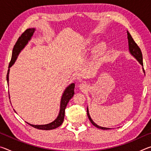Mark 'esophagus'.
<instances>
[{
	"mask_svg": "<svg viewBox=\"0 0 151 151\" xmlns=\"http://www.w3.org/2000/svg\"><path fill=\"white\" fill-rule=\"evenodd\" d=\"M79 88H80V89H81L82 91H85L86 88V85L85 83H82L80 84V85H79Z\"/></svg>",
	"mask_w": 151,
	"mask_h": 151,
	"instance_id": "esophagus-1",
	"label": "esophagus"
}]
</instances>
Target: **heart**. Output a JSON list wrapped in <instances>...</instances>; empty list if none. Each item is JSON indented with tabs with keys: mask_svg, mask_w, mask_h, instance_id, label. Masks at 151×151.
I'll return each instance as SVG.
<instances>
[{
	"mask_svg": "<svg viewBox=\"0 0 151 151\" xmlns=\"http://www.w3.org/2000/svg\"><path fill=\"white\" fill-rule=\"evenodd\" d=\"M105 45L104 44V43H101V44H99L98 46H97L96 47V50L98 52H103V51L105 50Z\"/></svg>",
	"mask_w": 151,
	"mask_h": 151,
	"instance_id": "heart-1",
	"label": "heart"
}]
</instances>
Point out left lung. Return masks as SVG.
<instances>
[{
    "label": "left lung",
    "instance_id": "1",
    "mask_svg": "<svg viewBox=\"0 0 151 151\" xmlns=\"http://www.w3.org/2000/svg\"><path fill=\"white\" fill-rule=\"evenodd\" d=\"M127 35H128V40H129V51L131 52V54L132 55H133L134 57L137 58V60L139 61V63L142 66H143V63H142V52L141 50H140V48L139 47V46L137 45V44L136 42H134V40L132 39V37H131V35L130 33L127 31ZM143 71L145 72L144 68H143ZM87 115L89 120L92 124H93L94 127H96L98 128V129H101L103 130H107V129H110L109 128H105V127H102L100 126H98L96 124L94 123L93 122V120L91 119L90 115H89V112H88V110L87 108Z\"/></svg>",
    "mask_w": 151,
    "mask_h": 151
}]
</instances>
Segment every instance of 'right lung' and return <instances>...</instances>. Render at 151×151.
Wrapping results in <instances>:
<instances>
[{
	"label": "right lung",
	"mask_w": 151,
	"mask_h": 151,
	"mask_svg": "<svg viewBox=\"0 0 151 151\" xmlns=\"http://www.w3.org/2000/svg\"><path fill=\"white\" fill-rule=\"evenodd\" d=\"M35 29H28L25 31L20 35L19 39H18L17 41L15 43L14 46L13 50H12V58L11 60V62L9 63V68L11 67L12 65L14 63L15 60H16L18 55L20 52V50L24 48L25 46L29 42V40L31 39V37L34 33ZM9 70H8V73H7L6 75V81L7 83L9 84ZM74 88H75V84L72 83L71 85L68 86L67 88L65 89V92L63 94L62 99H61L60 101V112L58 114V116L57 119H56L54 121L50 122L49 124H43V125H34L29 123V124L30 126L36 128L37 129L40 130H52L55 129L56 128L60 126L64 121V118H65V111L66 106L67 105L68 101L70 100V99L73 96V94H75L74 93Z\"/></svg>",
	"instance_id": "1"
}]
</instances>
